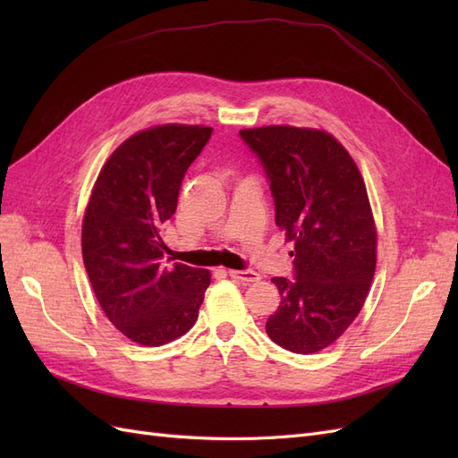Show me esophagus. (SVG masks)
Masks as SVG:
<instances>
[{
	"mask_svg": "<svg viewBox=\"0 0 458 458\" xmlns=\"http://www.w3.org/2000/svg\"><path fill=\"white\" fill-rule=\"evenodd\" d=\"M229 276H231V279L241 281V283H256V281H259V273H256L252 269H231Z\"/></svg>",
	"mask_w": 458,
	"mask_h": 458,
	"instance_id": "1",
	"label": "esophagus"
}]
</instances>
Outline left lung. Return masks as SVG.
Returning <instances> with one entry per match:
<instances>
[{"instance_id":"8db88e82","label":"left lung","mask_w":458,"mask_h":458,"mask_svg":"<svg viewBox=\"0 0 458 458\" xmlns=\"http://www.w3.org/2000/svg\"><path fill=\"white\" fill-rule=\"evenodd\" d=\"M275 202V224L294 241V279L275 276L281 303L269 338L294 353L325 350L361 311L377 267V229L353 158L318 130H241Z\"/></svg>"}]
</instances>
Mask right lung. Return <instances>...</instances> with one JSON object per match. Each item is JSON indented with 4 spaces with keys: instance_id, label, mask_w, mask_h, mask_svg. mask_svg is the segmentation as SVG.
<instances>
[{
    "instance_id": "obj_1",
    "label": "right lung",
    "mask_w": 458,
    "mask_h": 458,
    "mask_svg": "<svg viewBox=\"0 0 458 458\" xmlns=\"http://www.w3.org/2000/svg\"><path fill=\"white\" fill-rule=\"evenodd\" d=\"M212 128L157 126L123 141L97 177L81 254L101 310L123 336L168 344L195 325L210 273L164 261V224Z\"/></svg>"
}]
</instances>
